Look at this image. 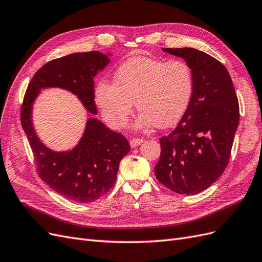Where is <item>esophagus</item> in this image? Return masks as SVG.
I'll return each mask as SVG.
<instances>
[{"mask_svg":"<svg viewBox=\"0 0 262 262\" xmlns=\"http://www.w3.org/2000/svg\"><path fill=\"white\" fill-rule=\"evenodd\" d=\"M142 143H143V139H138V138H136V139H131V140H130V145H131V147H137V146L141 145Z\"/></svg>","mask_w":262,"mask_h":262,"instance_id":"1","label":"esophagus"}]
</instances>
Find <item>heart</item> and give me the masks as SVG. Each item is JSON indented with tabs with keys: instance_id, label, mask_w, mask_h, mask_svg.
I'll return each mask as SVG.
<instances>
[{
	"instance_id": "1",
	"label": "heart",
	"mask_w": 262,
	"mask_h": 262,
	"mask_svg": "<svg viewBox=\"0 0 262 262\" xmlns=\"http://www.w3.org/2000/svg\"><path fill=\"white\" fill-rule=\"evenodd\" d=\"M193 92L194 76L186 61L134 57L118 67L114 83L100 81L96 85L95 99L115 129L125 125L134 101L141 112L137 128H169L186 114Z\"/></svg>"
}]
</instances>
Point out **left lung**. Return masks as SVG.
<instances>
[{"mask_svg":"<svg viewBox=\"0 0 262 262\" xmlns=\"http://www.w3.org/2000/svg\"><path fill=\"white\" fill-rule=\"evenodd\" d=\"M192 69V100L176 129L161 138L157 180L179 194H196L224 172L239 122L232 78L222 63L193 48H163Z\"/></svg>","mask_w":262,"mask_h":262,"instance_id":"8db88e82","label":"left lung"}]
</instances>
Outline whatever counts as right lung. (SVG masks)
<instances>
[{"instance_id":"obj_1","label":"right lung","mask_w":262,"mask_h":262,"mask_svg":"<svg viewBox=\"0 0 262 262\" xmlns=\"http://www.w3.org/2000/svg\"><path fill=\"white\" fill-rule=\"evenodd\" d=\"M108 55L80 52L48 62L31 78L21 106V126L33 149L39 177L62 196L80 203L97 200L113 188L119 163L130 150L129 142L92 117L74 148L54 152L37 137L31 120L33 104L42 89L59 87L76 95L87 112L97 115L94 77L110 62Z\"/></svg>"}]
</instances>
